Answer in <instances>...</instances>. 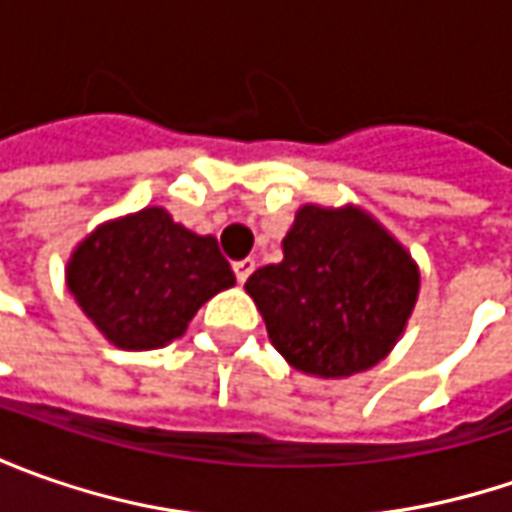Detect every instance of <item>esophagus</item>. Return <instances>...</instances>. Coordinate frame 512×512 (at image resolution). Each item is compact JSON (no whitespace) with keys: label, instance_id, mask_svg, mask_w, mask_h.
<instances>
[{"label":"esophagus","instance_id":"34e87169","mask_svg":"<svg viewBox=\"0 0 512 512\" xmlns=\"http://www.w3.org/2000/svg\"><path fill=\"white\" fill-rule=\"evenodd\" d=\"M253 270H256V262H253V259H242V262H236V265H233V273H236V282H239V285H245L247 276H250Z\"/></svg>","mask_w":512,"mask_h":512}]
</instances>
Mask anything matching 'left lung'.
Instances as JSON below:
<instances>
[{"instance_id":"1","label":"left lung","mask_w":512,"mask_h":512,"mask_svg":"<svg viewBox=\"0 0 512 512\" xmlns=\"http://www.w3.org/2000/svg\"><path fill=\"white\" fill-rule=\"evenodd\" d=\"M285 259L245 282L296 370L342 379L379 364L419 299V267L362 207H299Z\"/></svg>"}]
</instances>
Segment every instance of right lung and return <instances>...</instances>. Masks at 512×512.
I'll return each mask as SVG.
<instances>
[{
  "label": "right lung",
  "mask_w": 512,
  "mask_h": 512,
  "mask_svg": "<svg viewBox=\"0 0 512 512\" xmlns=\"http://www.w3.org/2000/svg\"><path fill=\"white\" fill-rule=\"evenodd\" d=\"M65 276L82 313L122 350L165 347L207 299L236 285L216 239L176 225L165 207L96 227Z\"/></svg>",
  "instance_id": "obj_1"
}]
</instances>
